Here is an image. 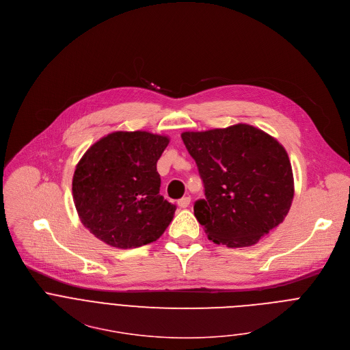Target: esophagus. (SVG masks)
I'll list each match as a JSON object with an SVG mask.
<instances>
[{
  "label": "esophagus",
  "instance_id": "obj_1",
  "mask_svg": "<svg viewBox=\"0 0 350 350\" xmlns=\"http://www.w3.org/2000/svg\"><path fill=\"white\" fill-rule=\"evenodd\" d=\"M189 203H191V198H189V196H184V198H181V199L178 200V206H180L181 208L188 207Z\"/></svg>",
  "mask_w": 350,
  "mask_h": 350
}]
</instances>
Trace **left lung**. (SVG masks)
I'll return each instance as SVG.
<instances>
[{
	"instance_id": "8db88e82",
	"label": "left lung",
	"mask_w": 350,
	"mask_h": 350,
	"mask_svg": "<svg viewBox=\"0 0 350 350\" xmlns=\"http://www.w3.org/2000/svg\"><path fill=\"white\" fill-rule=\"evenodd\" d=\"M181 139L195 159L206 199L193 213L207 238L226 247L258 243L283 222L294 198V177L284 147L247 124Z\"/></svg>"
}]
</instances>
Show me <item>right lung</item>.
Masks as SVG:
<instances>
[{"label":"right lung","mask_w":350,"mask_h":350,"mask_svg":"<svg viewBox=\"0 0 350 350\" xmlns=\"http://www.w3.org/2000/svg\"><path fill=\"white\" fill-rule=\"evenodd\" d=\"M169 137L144 131L112 132L83 154L72 177V198L85 228L116 249L155 242L176 206L161 193L157 162Z\"/></svg>","instance_id":"1"}]
</instances>
